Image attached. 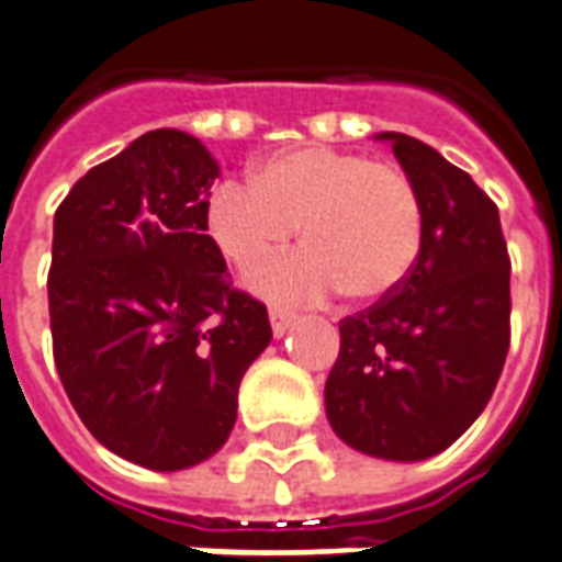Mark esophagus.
<instances>
[{"mask_svg":"<svg viewBox=\"0 0 562 562\" xmlns=\"http://www.w3.org/2000/svg\"><path fill=\"white\" fill-rule=\"evenodd\" d=\"M297 322L292 310H282V306H270V328H273V337H285L292 325Z\"/></svg>","mask_w":562,"mask_h":562,"instance_id":"34e87169","label":"esophagus"}]
</instances>
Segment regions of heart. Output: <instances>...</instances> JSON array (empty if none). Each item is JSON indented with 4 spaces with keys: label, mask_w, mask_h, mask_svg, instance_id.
I'll use <instances>...</instances> for the list:
<instances>
[{
    "label": "heart",
    "mask_w": 562,
    "mask_h": 562,
    "mask_svg": "<svg viewBox=\"0 0 562 562\" xmlns=\"http://www.w3.org/2000/svg\"><path fill=\"white\" fill-rule=\"evenodd\" d=\"M207 234L234 268L252 270L294 237L297 256L252 273V289L277 301H325L342 292L376 304L401 289L424 246V204L394 161L306 144L258 161L252 183L228 180L207 201Z\"/></svg>",
    "instance_id": "obj_1"
}]
</instances>
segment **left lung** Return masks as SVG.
Instances as JSON below:
<instances>
[{
	"instance_id": "8db88e82",
	"label": "left lung",
	"mask_w": 562,
	"mask_h": 562,
	"mask_svg": "<svg viewBox=\"0 0 562 562\" xmlns=\"http://www.w3.org/2000/svg\"><path fill=\"white\" fill-rule=\"evenodd\" d=\"M424 204V246L401 289L340 322L325 382L334 434L361 454L427 460L491 401L508 352V265L499 210L424 140L382 132Z\"/></svg>"
}]
</instances>
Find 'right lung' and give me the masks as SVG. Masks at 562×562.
I'll use <instances>...</instances> for the list:
<instances>
[{"label": "right lung", "mask_w": 562, "mask_h": 562, "mask_svg": "<svg viewBox=\"0 0 562 562\" xmlns=\"http://www.w3.org/2000/svg\"><path fill=\"white\" fill-rule=\"evenodd\" d=\"M220 165L156 128L80 177L54 216V361L104 448L156 472L213 458L240 379L268 349L265 304L237 292L210 240Z\"/></svg>", "instance_id": "obj_1"}]
</instances>
